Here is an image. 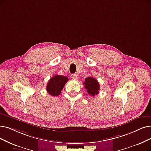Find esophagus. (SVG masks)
Returning a JSON list of instances; mask_svg holds the SVG:
<instances>
[{
    "label": "esophagus",
    "instance_id": "esophagus-1",
    "mask_svg": "<svg viewBox=\"0 0 151 151\" xmlns=\"http://www.w3.org/2000/svg\"><path fill=\"white\" fill-rule=\"evenodd\" d=\"M71 77L72 79H77V78H78V76L76 74H71Z\"/></svg>",
    "mask_w": 151,
    "mask_h": 151
}]
</instances>
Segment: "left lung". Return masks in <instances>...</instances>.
Here are the masks:
<instances>
[{
    "label": "left lung",
    "instance_id": "8db88e82",
    "mask_svg": "<svg viewBox=\"0 0 151 151\" xmlns=\"http://www.w3.org/2000/svg\"><path fill=\"white\" fill-rule=\"evenodd\" d=\"M83 85H85L84 87L87 89L88 93L90 96H93L99 93V83L95 78L92 77L86 78L85 79V82H83Z\"/></svg>",
    "mask_w": 151,
    "mask_h": 151
}]
</instances>
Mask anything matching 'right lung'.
I'll use <instances>...</instances> for the list:
<instances>
[{
  "mask_svg": "<svg viewBox=\"0 0 151 151\" xmlns=\"http://www.w3.org/2000/svg\"><path fill=\"white\" fill-rule=\"evenodd\" d=\"M68 81V78L65 76L56 75L48 81L46 90L52 96H58L61 93L65 83Z\"/></svg>",
  "mask_w": 151,
  "mask_h": 151,
  "instance_id": "1",
  "label": "right lung"
}]
</instances>
